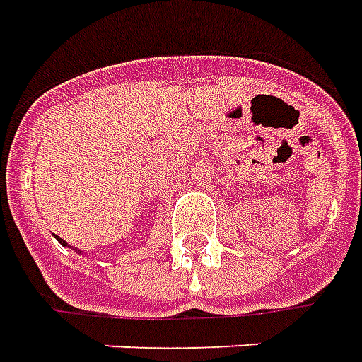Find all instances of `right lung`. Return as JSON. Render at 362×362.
<instances>
[{"instance_id": "add662e5", "label": "right lung", "mask_w": 362, "mask_h": 362, "mask_svg": "<svg viewBox=\"0 0 362 362\" xmlns=\"http://www.w3.org/2000/svg\"><path fill=\"white\" fill-rule=\"evenodd\" d=\"M58 242H60V243H62V245H68V243H66V242H64V240H60V238H58Z\"/></svg>"}]
</instances>
